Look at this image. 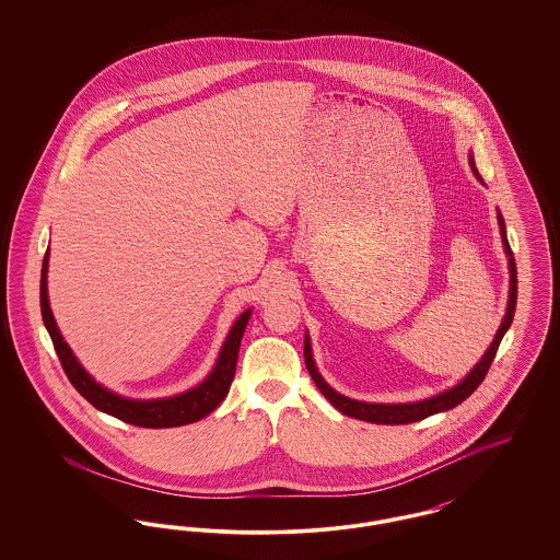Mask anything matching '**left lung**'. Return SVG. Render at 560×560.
<instances>
[{"instance_id":"8db88e82","label":"left lung","mask_w":560,"mask_h":560,"mask_svg":"<svg viewBox=\"0 0 560 560\" xmlns=\"http://www.w3.org/2000/svg\"><path fill=\"white\" fill-rule=\"evenodd\" d=\"M468 163L472 167V174L477 176V180L482 183L480 178L479 170H477V163H475V155L468 153ZM498 224H500V235H502V245H504V252H506L508 258V270H510V290H508V306L506 315L504 320L493 338V342L487 348V352L480 357L479 363L468 372L466 377H462L455 386L434 395V397H428L424 400H413V402H365V400L348 399L345 395H340L338 390H334L320 375L317 365H315V359H313V348H311V338L308 334L304 336V361H306V370L311 373L313 382L317 384L323 397L329 400L340 413H345L348 418H354V420H363V422H372V424H411V422H420L428 416H434V413H441V411H450L453 407H457L462 400L468 399L477 388H479L480 382L485 380V375L489 372L493 359H495V352L498 347L504 338V334L512 323L514 317V308H516V262H514V256H512V249H510V243L506 237V224H504V215L498 210Z\"/></svg>"}]
</instances>
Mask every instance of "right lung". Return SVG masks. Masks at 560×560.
Instances as JSON below:
<instances>
[{"instance_id":"obj_1","label":"right lung","mask_w":560,"mask_h":560,"mask_svg":"<svg viewBox=\"0 0 560 560\" xmlns=\"http://www.w3.org/2000/svg\"><path fill=\"white\" fill-rule=\"evenodd\" d=\"M48 260H50V249L44 256L42 265V285H39V304H42V319L52 338L54 350L60 359V365L75 386L83 399L90 405H94L98 411L108 413L121 422H128L133 427L142 428H174L185 427L199 422L201 418L210 416L213 409L224 400L229 395L231 382L235 377L237 370V357H240L241 338L247 327V320L252 317V308L243 311L237 320L233 323L224 345L220 348V354L215 359L210 375L197 384L195 388H188L180 395L174 397H163V399H128L124 395H117L96 382L85 368L81 365L80 359L73 354L71 347L65 342L56 319H54L52 308H50V298H48Z\"/></svg>"}]
</instances>
